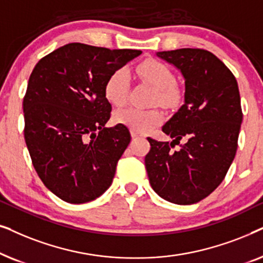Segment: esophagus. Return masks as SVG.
Listing matches in <instances>:
<instances>
[{
	"mask_svg": "<svg viewBox=\"0 0 263 263\" xmlns=\"http://www.w3.org/2000/svg\"><path fill=\"white\" fill-rule=\"evenodd\" d=\"M131 136H132V138H136V137H139V136H141V135H139L138 132L132 131V129H131Z\"/></svg>",
	"mask_w": 263,
	"mask_h": 263,
	"instance_id": "esophagus-1",
	"label": "esophagus"
}]
</instances>
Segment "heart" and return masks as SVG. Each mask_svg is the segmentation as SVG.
<instances>
[{
	"label": "heart",
	"instance_id": "obj_1",
	"mask_svg": "<svg viewBox=\"0 0 263 263\" xmlns=\"http://www.w3.org/2000/svg\"><path fill=\"white\" fill-rule=\"evenodd\" d=\"M138 73L146 83L156 89L155 102L166 107L179 103L180 93L176 89V77L171 68L162 62L148 60L139 65ZM129 89V72L122 67L115 69L104 84V96L114 106H122L127 100ZM114 121L138 134L148 132L162 121V114L157 109L143 110L138 108H125L114 114Z\"/></svg>",
	"mask_w": 263,
	"mask_h": 263
}]
</instances>
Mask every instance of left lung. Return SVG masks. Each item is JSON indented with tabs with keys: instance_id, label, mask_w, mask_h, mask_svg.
Masks as SVG:
<instances>
[{
	"instance_id": "8db88e82",
	"label": "left lung",
	"mask_w": 263,
	"mask_h": 263,
	"mask_svg": "<svg viewBox=\"0 0 263 263\" xmlns=\"http://www.w3.org/2000/svg\"><path fill=\"white\" fill-rule=\"evenodd\" d=\"M185 80L184 104L162 126L172 142L148 138L145 168L153 190L176 204H194L221 184L237 152L243 120L232 72L211 51L183 48L157 51ZM185 139L180 151L173 146Z\"/></svg>"
}]
</instances>
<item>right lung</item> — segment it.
<instances>
[{
	"label": "right lung",
	"instance_id": "1",
	"mask_svg": "<svg viewBox=\"0 0 263 263\" xmlns=\"http://www.w3.org/2000/svg\"><path fill=\"white\" fill-rule=\"evenodd\" d=\"M142 54L69 43L44 56L31 73L25 99V142L38 177L62 201L100 197L131 141L127 127H106L111 104L104 84Z\"/></svg>",
	"mask_w": 263,
	"mask_h": 263
}]
</instances>
